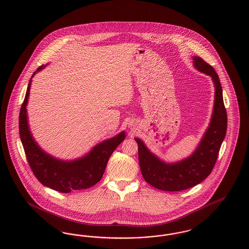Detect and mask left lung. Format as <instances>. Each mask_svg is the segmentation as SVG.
<instances>
[{
  "label": "left lung",
  "mask_w": 249,
  "mask_h": 249,
  "mask_svg": "<svg viewBox=\"0 0 249 249\" xmlns=\"http://www.w3.org/2000/svg\"><path fill=\"white\" fill-rule=\"evenodd\" d=\"M193 60L194 67L210 76L215 87L212 117L197 148L187 159L175 163H167L153 154L142 140L135 138L138 143L140 169L142 177L157 189L169 192L182 191L203 181L214 168L221 143L226 135L227 113L219 76L201 57L193 56Z\"/></svg>",
  "instance_id": "1"
}]
</instances>
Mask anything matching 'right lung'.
Wrapping results in <instances>:
<instances>
[{"instance_id":"add662e5","label":"right lung","mask_w":249,"mask_h":249,"mask_svg":"<svg viewBox=\"0 0 249 249\" xmlns=\"http://www.w3.org/2000/svg\"><path fill=\"white\" fill-rule=\"evenodd\" d=\"M40 66L33 74L43 70ZM30 79L19 113V135L30 168L41 184L61 193L87 189L102 179L110 156L126 138L125 131L96 144L82 158L62 160L46 153L33 138L28 122L27 105L30 96Z\"/></svg>"}]
</instances>
